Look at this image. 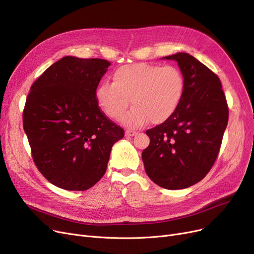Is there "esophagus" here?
<instances>
[{"mask_svg": "<svg viewBox=\"0 0 254 254\" xmlns=\"http://www.w3.org/2000/svg\"><path fill=\"white\" fill-rule=\"evenodd\" d=\"M135 135H137V131H135V130H131V129H127L126 130V136H127V137H131V136H135Z\"/></svg>", "mask_w": 254, "mask_h": 254, "instance_id": "esophagus-1", "label": "esophagus"}]
</instances>
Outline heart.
Segmentation results:
<instances>
[{"label":"heart","mask_w":254,"mask_h":254,"mask_svg":"<svg viewBox=\"0 0 254 254\" xmlns=\"http://www.w3.org/2000/svg\"><path fill=\"white\" fill-rule=\"evenodd\" d=\"M184 78L175 65L146 63L126 64L114 71L112 83H102L96 91L101 110L111 119L122 117L129 103L133 109L122 119L128 127H141L149 122L165 123L181 102Z\"/></svg>","instance_id":"heart-1"}]
</instances>
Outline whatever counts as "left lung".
Here are the masks:
<instances>
[{"instance_id": "obj_1", "label": "left lung", "mask_w": 254, "mask_h": 254, "mask_svg": "<svg viewBox=\"0 0 254 254\" xmlns=\"http://www.w3.org/2000/svg\"><path fill=\"white\" fill-rule=\"evenodd\" d=\"M176 61L184 89L176 112L146 130L149 146L142 152L146 174L161 188L183 190L201 181L214 165L229 122V107L218 76L185 52Z\"/></svg>"}]
</instances>
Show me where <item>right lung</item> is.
<instances>
[{
    "instance_id": "1",
    "label": "right lung",
    "mask_w": 254,
    "mask_h": 254,
    "mask_svg": "<svg viewBox=\"0 0 254 254\" xmlns=\"http://www.w3.org/2000/svg\"><path fill=\"white\" fill-rule=\"evenodd\" d=\"M111 64L64 57L31 86L22 113L34 163L53 185L86 190L105 174L124 128L107 117L96 91Z\"/></svg>"
}]
</instances>
